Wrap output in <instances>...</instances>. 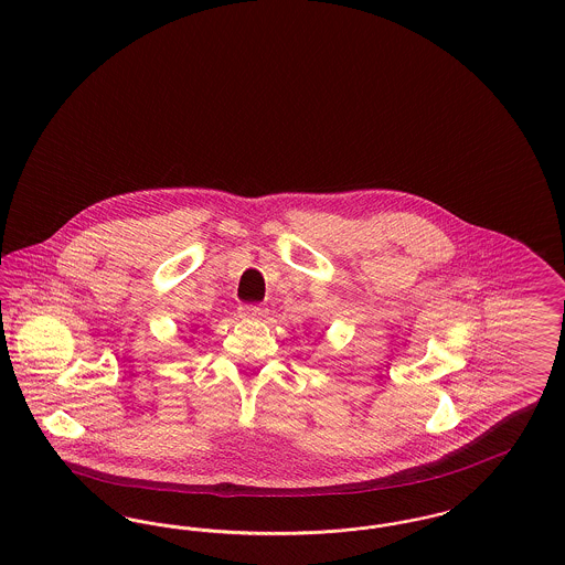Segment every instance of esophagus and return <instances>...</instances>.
<instances>
[{
	"label": "esophagus",
	"instance_id": "34e87169",
	"mask_svg": "<svg viewBox=\"0 0 565 565\" xmlns=\"http://www.w3.org/2000/svg\"><path fill=\"white\" fill-rule=\"evenodd\" d=\"M263 313H265V309H263L260 305H254V302H252V305H242V307H239V316H242V318L256 320V318H260Z\"/></svg>",
	"mask_w": 565,
	"mask_h": 565
}]
</instances>
